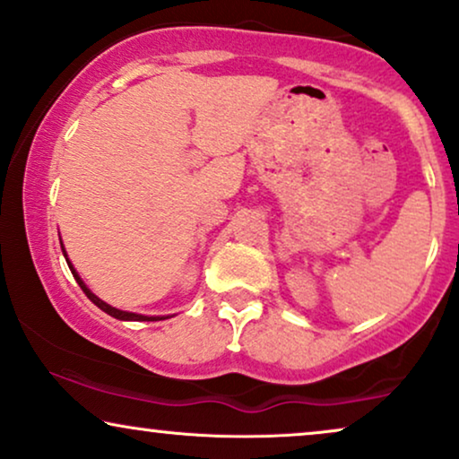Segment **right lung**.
<instances>
[{
	"label": "right lung",
	"instance_id": "obj_1",
	"mask_svg": "<svg viewBox=\"0 0 459 459\" xmlns=\"http://www.w3.org/2000/svg\"><path fill=\"white\" fill-rule=\"evenodd\" d=\"M63 255H65V259H67V253H65V248H63ZM67 265H69V270H71V273H74V278H75V281H77V284H80V289H82V290H84V293H86V297H88V299H91V301H92V303H94V306H97V307H100V309H103V312H105V314H109V316H113V318H117V320H141V323H143V320H147V323H150V320H164V316H143V314H133V312H124V309L111 307V306H109V303H105L103 299H99V297H97V295H94V293H92V290L86 287V284H84V281H82V278H80V273H77V272L74 270V265H71V261H69V259H67Z\"/></svg>",
	"mask_w": 459,
	"mask_h": 459
}]
</instances>
